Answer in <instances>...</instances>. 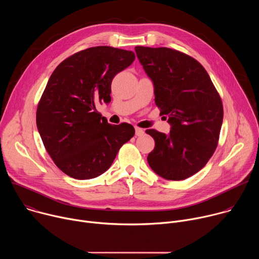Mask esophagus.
Segmentation results:
<instances>
[{
	"label": "esophagus",
	"instance_id": "1",
	"mask_svg": "<svg viewBox=\"0 0 259 259\" xmlns=\"http://www.w3.org/2000/svg\"><path fill=\"white\" fill-rule=\"evenodd\" d=\"M135 134H136V136H141V135L144 134V131H143V129H141V128L135 127Z\"/></svg>",
	"mask_w": 259,
	"mask_h": 259
}]
</instances>
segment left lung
I'll use <instances>...</instances> for the list:
<instances>
[{
	"label": "left lung",
	"mask_w": 259,
	"mask_h": 259,
	"mask_svg": "<svg viewBox=\"0 0 259 259\" xmlns=\"http://www.w3.org/2000/svg\"><path fill=\"white\" fill-rule=\"evenodd\" d=\"M135 52L154 84L155 102L168 117L169 134L146 130L155 139L147 162L167 180L199 172L214 154L224 107L208 72L193 57L161 47L136 46Z\"/></svg>",
	"instance_id": "left-lung-1"
}]
</instances>
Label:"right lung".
Returning <instances> with one entry per match:
<instances>
[{"label":"right lung","mask_w":259,"mask_h":259,"mask_svg":"<svg viewBox=\"0 0 259 259\" xmlns=\"http://www.w3.org/2000/svg\"><path fill=\"white\" fill-rule=\"evenodd\" d=\"M134 59L132 51L98 46L69 56L52 72L36 109V127L66 175L81 180L101 175L134 136L132 125L108 124L95 107L110 102L114 77Z\"/></svg>","instance_id":"1"}]
</instances>
